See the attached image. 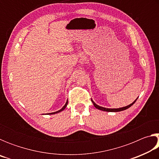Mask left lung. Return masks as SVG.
Segmentation results:
<instances>
[{
	"instance_id": "left-lung-1",
	"label": "left lung",
	"mask_w": 159,
	"mask_h": 159,
	"mask_svg": "<svg viewBox=\"0 0 159 159\" xmlns=\"http://www.w3.org/2000/svg\"><path fill=\"white\" fill-rule=\"evenodd\" d=\"M136 99V100H137ZM136 100L134 101V102H133V103L132 104H129V105H128V106H126V107H122V108H119V109H107V108H104V107H99V106H98V105H97V104L95 103V102H94L93 100H91L93 102V104H94V106H95V107H96L97 109H99V110H102V111H110V112H117V111H123V110H125V109H128L129 107H130L132 105H133V104L134 103V102H136Z\"/></svg>"
}]
</instances>
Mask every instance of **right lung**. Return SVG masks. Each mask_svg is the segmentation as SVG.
Here are the masks:
<instances>
[{"instance_id":"right-lung-1","label":"right lung","mask_w":159,"mask_h":159,"mask_svg":"<svg viewBox=\"0 0 159 159\" xmlns=\"http://www.w3.org/2000/svg\"><path fill=\"white\" fill-rule=\"evenodd\" d=\"M67 104H68V101H66V104H65V105H64L62 108H61L60 110H59V111H56V112H53V113H50V114H57V113H59V112H60V111H63V110L66 108V107L67 106Z\"/></svg>"}]
</instances>
